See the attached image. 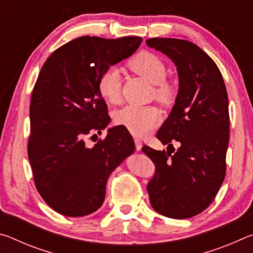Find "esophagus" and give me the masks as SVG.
I'll use <instances>...</instances> for the list:
<instances>
[{
	"instance_id": "obj_1",
	"label": "esophagus",
	"mask_w": 253,
	"mask_h": 253,
	"mask_svg": "<svg viewBox=\"0 0 253 253\" xmlns=\"http://www.w3.org/2000/svg\"><path fill=\"white\" fill-rule=\"evenodd\" d=\"M134 142H135L136 151H137V152L140 151V149H142V146H143V144H142V142H140V139H138V138H135V139H134Z\"/></svg>"
}]
</instances>
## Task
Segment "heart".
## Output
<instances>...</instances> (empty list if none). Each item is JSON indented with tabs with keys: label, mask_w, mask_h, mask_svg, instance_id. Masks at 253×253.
<instances>
[{
	"label": "heart",
	"mask_w": 253,
	"mask_h": 253,
	"mask_svg": "<svg viewBox=\"0 0 253 253\" xmlns=\"http://www.w3.org/2000/svg\"><path fill=\"white\" fill-rule=\"evenodd\" d=\"M128 67L135 74L143 77L154 84L153 91L157 100L169 102L173 99L175 89L173 84L165 78L166 67L158 55L142 51L129 60ZM98 92L109 102L116 105L122 98V78L116 67H108L98 80ZM114 121L136 137H144L152 132L161 123V114L153 106L128 105L117 110Z\"/></svg>",
	"instance_id": "1"
}]
</instances>
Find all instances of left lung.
Masks as SVG:
<instances>
[{
	"mask_svg": "<svg viewBox=\"0 0 253 253\" xmlns=\"http://www.w3.org/2000/svg\"><path fill=\"white\" fill-rule=\"evenodd\" d=\"M146 44L173 60L179 83L175 105L156 135L168 152L142 148L155 165L149 201L162 215L188 219L212 203L225 177L228 93L215 62L196 44L172 38H154ZM175 141L180 147L169 152Z\"/></svg>",
	"mask_w": 253,
	"mask_h": 253,
	"instance_id": "obj_1",
	"label": "left lung"
}]
</instances>
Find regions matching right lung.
Wrapping results in <instances>:
<instances>
[{"label": "right lung", "mask_w": 253, "mask_h": 253, "mask_svg": "<svg viewBox=\"0 0 253 253\" xmlns=\"http://www.w3.org/2000/svg\"><path fill=\"white\" fill-rule=\"evenodd\" d=\"M142 40L77 38L55 50L41 68L30 101L28 156L38 192L60 214L76 217L97 211L109 175L135 151L131 135L119 126L92 147L85 140L110 122L98 92L99 77L130 57Z\"/></svg>", "instance_id": "add662e5"}]
</instances>
